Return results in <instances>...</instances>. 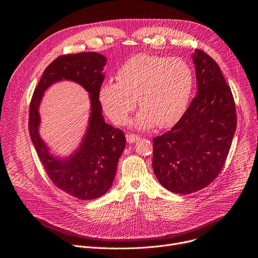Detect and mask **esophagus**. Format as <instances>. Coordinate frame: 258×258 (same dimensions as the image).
I'll return each instance as SVG.
<instances>
[{"label": "esophagus", "mask_w": 258, "mask_h": 258, "mask_svg": "<svg viewBox=\"0 0 258 258\" xmlns=\"http://www.w3.org/2000/svg\"><path fill=\"white\" fill-rule=\"evenodd\" d=\"M138 140H140V137H139L138 135H135V134H130V135H127V136H126V141H127V143H131V144H133V143L137 142Z\"/></svg>", "instance_id": "1"}]
</instances>
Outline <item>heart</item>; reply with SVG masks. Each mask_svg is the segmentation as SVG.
I'll list each match as a JSON object with an SVG mask.
<instances>
[{
    "label": "heart",
    "mask_w": 258,
    "mask_h": 258,
    "mask_svg": "<svg viewBox=\"0 0 258 258\" xmlns=\"http://www.w3.org/2000/svg\"><path fill=\"white\" fill-rule=\"evenodd\" d=\"M117 82H107L99 91L105 113L113 122L123 124L136 108L140 127H168L185 114L194 90L190 64L179 57L139 54L118 69Z\"/></svg>",
    "instance_id": "b5f03b06"
}]
</instances>
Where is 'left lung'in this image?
<instances>
[{
  "label": "left lung",
  "instance_id": "obj_1",
  "mask_svg": "<svg viewBox=\"0 0 258 258\" xmlns=\"http://www.w3.org/2000/svg\"><path fill=\"white\" fill-rule=\"evenodd\" d=\"M198 93L181 118L153 139V170L170 192L187 195L206 188L223 169L237 127L231 88L218 64L195 50Z\"/></svg>",
  "mask_w": 258,
  "mask_h": 258
}]
</instances>
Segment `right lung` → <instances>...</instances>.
I'll use <instances>...</instances> for the list:
<instances>
[{
	"mask_svg": "<svg viewBox=\"0 0 258 258\" xmlns=\"http://www.w3.org/2000/svg\"><path fill=\"white\" fill-rule=\"evenodd\" d=\"M106 58L96 52L62 55L44 71L29 106L28 131L38 156L54 185L81 200L103 196L112 186L117 163L125 148L121 130L105 122L99 91ZM80 83L90 94L91 115L87 133L77 151L65 160L54 158L38 134V106L43 92L60 80Z\"/></svg>",
	"mask_w": 258,
	"mask_h": 258,
	"instance_id": "obj_1",
	"label": "right lung"
}]
</instances>
